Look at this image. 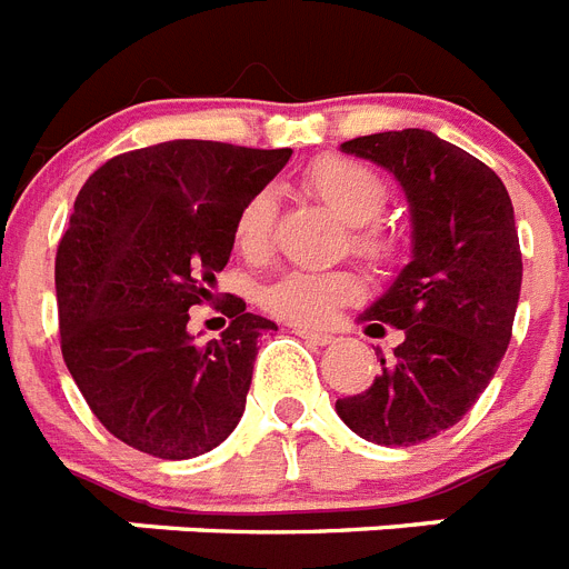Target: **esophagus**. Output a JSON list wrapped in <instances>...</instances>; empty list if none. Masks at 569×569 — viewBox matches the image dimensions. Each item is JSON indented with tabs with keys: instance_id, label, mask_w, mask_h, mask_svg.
Returning <instances> with one entry per match:
<instances>
[{
	"instance_id": "obj_1",
	"label": "esophagus",
	"mask_w": 569,
	"mask_h": 569,
	"mask_svg": "<svg viewBox=\"0 0 569 569\" xmlns=\"http://www.w3.org/2000/svg\"><path fill=\"white\" fill-rule=\"evenodd\" d=\"M293 335L302 337V340L313 342V346H328V342H335L331 335H322V331H311V328H302V326H293Z\"/></svg>"
}]
</instances>
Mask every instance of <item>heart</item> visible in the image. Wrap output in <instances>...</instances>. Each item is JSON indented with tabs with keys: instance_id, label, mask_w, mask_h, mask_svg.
<instances>
[{
	"instance_id": "obj_1",
	"label": "heart",
	"mask_w": 569,
	"mask_h": 569,
	"mask_svg": "<svg viewBox=\"0 0 569 569\" xmlns=\"http://www.w3.org/2000/svg\"><path fill=\"white\" fill-rule=\"evenodd\" d=\"M308 189L335 211L342 223L355 227L351 247L369 264L387 267L401 256V241L396 232L375 220L383 214L389 200L387 182L363 162L346 157L317 159L305 173ZM276 227V191L258 189L241 203L234 214L232 238L243 258L261 261L270 252ZM366 293L363 276L355 270H290L261 290V308L290 326L322 328L335 322L346 305H355Z\"/></svg>"
}]
</instances>
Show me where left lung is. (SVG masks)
<instances>
[{
    "instance_id": "8db88e82",
    "label": "left lung",
    "mask_w": 569,
    "mask_h": 569,
    "mask_svg": "<svg viewBox=\"0 0 569 569\" xmlns=\"http://www.w3.org/2000/svg\"><path fill=\"white\" fill-rule=\"evenodd\" d=\"M403 186L412 261L360 317L369 335L403 340L366 392L337 398L340 419L378 445H419L457 425L495 378L518 311V227L509 191L486 162L430 130H389L342 142Z\"/></svg>"
}]
</instances>
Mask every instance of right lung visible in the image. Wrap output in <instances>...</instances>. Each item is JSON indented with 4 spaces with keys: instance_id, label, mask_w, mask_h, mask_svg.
<instances>
[{
    "instance_id": "add662e5",
    "label": "right lung",
    "mask_w": 569,
    "mask_h": 569,
    "mask_svg": "<svg viewBox=\"0 0 569 569\" xmlns=\"http://www.w3.org/2000/svg\"><path fill=\"white\" fill-rule=\"evenodd\" d=\"M293 150L173 139L107 159L74 197L54 258L60 351L96 419L130 448L191 459L243 416L258 337L229 293L220 340L186 331L232 252L234 214Z\"/></svg>"
}]
</instances>
